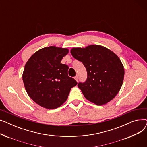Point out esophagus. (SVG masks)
<instances>
[{
  "label": "esophagus",
  "mask_w": 147,
  "mask_h": 147,
  "mask_svg": "<svg viewBox=\"0 0 147 147\" xmlns=\"http://www.w3.org/2000/svg\"><path fill=\"white\" fill-rule=\"evenodd\" d=\"M74 79H75L77 82H78V80H79V76H78V75H76V76L74 77Z\"/></svg>",
  "instance_id": "obj_1"
}]
</instances>
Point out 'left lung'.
I'll list each match as a JSON object with an SVG mask.
<instances>
[{
  "label": "left lung",
  "mask_w": 147,
  "mask_h": 147,
  "mask_svg": "<svg viewBox=\"0 0 147 147\" xmlns=\"http://www.w3.org/2000/svg\"><path fill=\"white\" fill-rule=\"evenodd\" d=\"M71 53L86 69V81L78 84L84 96L98 105L111 101L124 79V67L119 58L109 49L95 45L73 48Z\"/></svg>",
  "instance_id": "left-lung-1"
}]
</instances>
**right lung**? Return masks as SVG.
<instances>
[{
	"label": "right lung",
	"instance_id": "obj_1",
	"mask_svg": "<svg viewBox=\"0 0 147 147\" xmlns=\"http://www.w3.org/2000/svg\"><path fill=\"white\" fill-rule=\"evenodd\" d=\"M68 53L66 48L49 46L37 51L27 62L22 80L29 96L40 106L57 109L78 84L68 76V66L61 64Z\"/></svg>",
	"mask_w": 147,
	"mask_h": 147
}]
</instances>
